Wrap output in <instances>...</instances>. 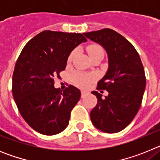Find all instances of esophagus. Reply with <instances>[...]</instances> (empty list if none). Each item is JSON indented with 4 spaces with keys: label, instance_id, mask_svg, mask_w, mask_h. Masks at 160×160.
<instances>
[{
    "label": "esophagus",
    "instance_id": "esophagus-1",
    "mask_svg": "<svg viewBox=\"0 0 160 160\" xmlns=\"http://www.w3.org/2000/svg\"><path fill=\"white\" fill-rule=\"evenodd\" d=\"M87 93L86 92V91H83V90H82V91L81 92V97L82 98L86 97V95H87Z\"/></svg>",
    "mask_w": 160,
    "mask_h": 160
}]
</instances>
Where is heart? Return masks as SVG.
Instances as JSON below:
<instances>
[{"instance_id": "heart-1", "label": "heart", "mask_w": 160, "mask_h": 160, "mask_svg": "<svg viewBox=\"0 0 160 160\" xmlns=\"http://www.w3.org/2000/svg\"><path fill=\"white\" fill-rule=\"evenodd\" d=\"M87 49L90 58H92L98 54H104V50H103L102 47L98 44H90L87 46ZM76 53H77V50L73 49V51L69 54L67 58L68 63L71 62ZM95 76L93 74H88V73H84L79 71H75L72 73L71 75V79L73 84L77 87H81V88H87L90 83L95 80Z\"/></svg>"}]
</instances>
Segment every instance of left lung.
<instances>
[{
    "label": "left lung",
    "mask_w": 160,
    "mask_h": 160,
    "mask_svg": "<svg viewBox=\"0 0 160 160\" xmlns=\"http://www.w3.org/2000/svg\"><path fill=\"white\" fill-rule=\"evenodd\" d=\"M83 34L104 47L109 62L106 75L97 85L98 90L109 94L102 99L100 93L92 91L98 102L90 118L100 131L117 133L131 123L140 108L146 87L143 66L132 44L116 31L106 28Z\"/></svg>",
    "instance_id": "1"
}]
</instances>
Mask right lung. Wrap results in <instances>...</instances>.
Returning <instances> with one entry per match:
<instances>
[{"label":"right lung","mask_w":160,"mask_h":160,"mask_svg":"<svg viewBox=\"0 0 160 160\" xmlns=\"http://www.w3.org/2000/svg\"><path fill=\"white\" fill-rule=\"evenodd\" d=\"M87 42L81 33L46 30L32 38L20 53L12 74V92L20 114L42 135L62 132L81 97L70 85L54 88L55 78L66 69L70 52Z\"/></svg>","instance_id":"1"}]
</instances>
